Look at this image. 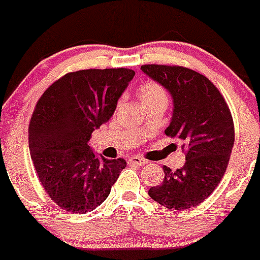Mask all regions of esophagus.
<instances>
[{
  "label": "esophagus",
  "mask_w": 260,
  "mask_h": 260,
  "mask_svg": "<svg viewBox=\"0 0 260 260\" xmlns=\"http://www.w3.org/2000/svg\"><path fill=\"white\" fill-rule=\"evenodd\" d=\"M128 164H130V165L144 166V165H147V159L142 158V157L134 156V157H132V158H128Z\"/></svg>",
  "instance_id": "1"
}]
</instances>
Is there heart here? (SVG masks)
Segmentation results:
<instances>
[{
    "mask_svg": "<svg viewBox=\"0 0 260 260\" xmlns=\"http://www.w3.org/2000/svg\"><path fill=\"white\" fill-rule=\"evenodd\" d=\"M138 94H139L142 106L156 103L166 104V102H168V95H166L165 89L154 81H146L144 83H142L139 90H138Z\"/></svg>",
    "mask_w": 260,
    "mask_h": 260,
    "instance_id": "1",
    "label": "heart"
}]
</instances>
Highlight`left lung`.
Here are the masks:
<instances>
[{
	"instance_id": "8db88e82",
	"label": "left lung",
	"mask_w": 260,
	"mask_h": 260,
	"mask_svg": "<svg viewBox=\"0 0 260 260\" xmlns=\"http://www.w3.org/2000/svg\"><path fill=\"white\" fill-rule=\"evenodd\" d=\"M140 70L171 95L173 116L165 134L185 149L183 168L173 171L164 166L162 183L148 194L168 209L193 208L213 193L224 175L235 143L232 114L204 75L178 66L148 64Z\"/></svg>"
}]
</instances>
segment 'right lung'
I'll list each match as a JSON object with an SVG mask.
<instances>
[{"mask_svg": "<svg viewBox=\"0 0 260 260\" xmlns=\"http://www.w3.org/2000/svg\"><path fill=\"white\" fill-rule=\"evenodd\" d=\"M135 72L127 68L67 73L42 94L29 122V151L50 199L71 213L104 202L126 168L123 158L98 157L91 133L108 122Z\"/></svg>", "mask_w": 260, "mask_h": 260, "instance_id": "obj_1", "label": "right lung"}]
</instances>
